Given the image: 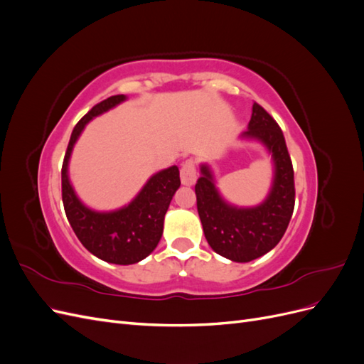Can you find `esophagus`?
Returning <instances> with one entry per match:
<instances>
[{
  "label": "esophagus",
  "instance_id": "1",
  "mask_svg": "<svg viewBox=\"0 0 364 364\" xmlns=\"http://www.w3.org/2000/svg\"><path fill=\"white\" fill-rule=\"evenodd\" d=\"M181 181L186 186H191V185L196 183V181H197V171H196V162L193 159H186L182 164Z\"/></svg>",
  "mask_w": 364,
  "mask_h": 364
}]
</instances>
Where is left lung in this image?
<instances>
[{
    "instance_id": "1",
    "label": "left lung",
    "mask_w": 364,
    "mask_h": 364,
    "mask_svg": "<svg viewBox=\"0 0 364 364\" xmlns=\"http://www.w3.org/2000/svg\"><path fill=\"white\" fill-rule=\"evenodd\" d=\"M243 136L262 141L272 151L274 181L266 202L247 209L228 205L215 190L213 174L206 165H202V176L194 188L197 213L208 245L218 255L237 262L259 258L277 246L287 230L294 209V171L282 130L257 102L253 103L249 129Z\"/></svg>"
}]
</instances>
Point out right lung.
Listing matches in <instances>:
<instances>
[{
	"mask_svg": "<svg viewBox=\"0 0 364 364\" xmlns=\"http://www.w3.org/2000/svg\"><path fill=\"white\" fill-rule=\"evenodd\" d=\"M123 100H126L124 95H112L97 103L73 129L62 164V202L74 234L92 255L107 262L127 266L144 259L158 246L165 213L176 190L181 186L179 168L173 165L151 176L134 202L114 213H95L87 209L77 199L67 174L74 142L86 123Z\"/></svg>",
	"mask_w": 364,
	"mask_h": 364,
	"instance_id": "add662e5",
	"label": "right lung"
}]
</instances>
